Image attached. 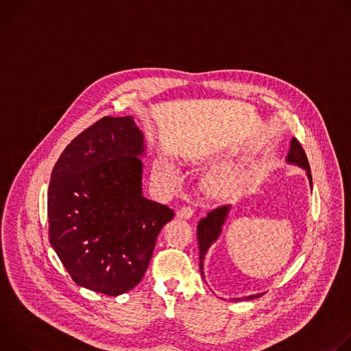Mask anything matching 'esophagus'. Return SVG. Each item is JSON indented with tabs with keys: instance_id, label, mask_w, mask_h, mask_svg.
<instances>
[{
	"instance_id": "1",
	"label": "esophagus",
	"mask_w": 351,
	"mask_h": 351,
	"mask_svg": "<svg viewBox=\"0 0 351 351\" xmlns=\"http://www.w3.org/2000/svg\"><path fill=\"white\" fill-rule=\"evenodd\" d=\"M193 214H194V210H193L191 207H189V206L182 207V208L176 213L178 218H182V219H190V218L193 217Z\"/></svg>"
}]
</instances>
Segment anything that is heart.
Wrapping results in <instances>:
<instances>
[{
	"label": "heart",
	"mask_w": 351,
	"mask_h": 351,
	"mask_svg": "<svg viewBox=\"0 0 351 351\" xmlns=\"http://www.w3.org/2000/svg\"><path fill=\"white\" fill-rule=\"evenodd\" d=\"M154 176L164 183H175L178 180V169L168 161H158L154 165ZM243 187V180L236 175H218L210 182V191L219 197H229L237 194Z\"/></svg>",
	"instance_id": "b5f03b06"
}]
</instances>
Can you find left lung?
Listing matches in <instances>:
<instances>
[{
    "mask_svg": "<svg viewBox=\"0 0 351 351\" xmlns=\"http://www.w3.org/2000/svg\"><path fill=\"white\" fill-rule=\"evenodd\" d=\"M287 161L304 168L307 171L308 179L311 182V169H310L308 158L306 156L303 145L300 144V141L295 137L291 138V145H290L289 154H287ZM311 184H313V182H311ZM228 211H229V206L218 207V208L210 211L206 218L199 219V222H198L197 239H198V248H199V272H202L203 278H204V272H203L204 256L207 253V250L210 248V245L218 239V236L221 233V229H222V225L225 222V218L228 215ZM261 294L248 295V297H244V300H253V298H257ZM234 300H243V298H234Z\"/></svg>",
    "mask_w": 351,
    "mask_h": 351,
    "instance_id": "obj_1",
    "label": "left lung"
}]
</instances>
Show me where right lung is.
Instances as JSON below:
<instances>
[{"mask_svg": "<svg viewBox=\"0 0 351 351\" xmlns=\"http://www.w3.org/2000/svg\"><path fill=\"white\" fill-rule=\"evenodd\" d=\"M143 133L104 117L76 136L49 180L48 236L75 283L119 295L140 283L175 213L143 197Z\"/></svg>", "mask_w": 351, "mask_h": 351, "instance_id": "obj_1", "label": "right lung"}]
</instances>
